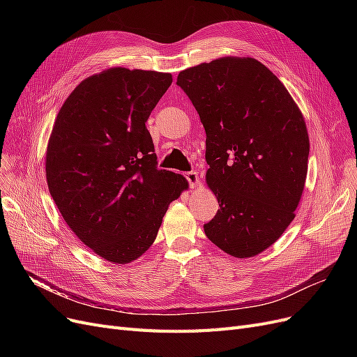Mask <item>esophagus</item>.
<instances>
[{
	"instance_id": "esophagus-1",
	"label": "esophagus",
	"mask_w": 357,
	"mask_h": 357,
	"mask_svg": "<svg viewBox=\"0 0 357 357\" xmlns=\"http://www.w3.org/2000/svg\"><path fill=\"white\" fill-rule=\"evenodd\" d=\"M185 178H186V181L190 182V186H191V188H195V186L199 183V178H198V174H197L195 171L186 172V174H185Z\"/></svg>"
}]
</instances>
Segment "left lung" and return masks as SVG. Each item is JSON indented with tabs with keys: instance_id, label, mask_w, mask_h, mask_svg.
Returning <instances> with one entry per match:
<instances>
[{
	"instance_id": "left-lung-1",
	"label": "left lung",
	"mask_w": 357,
	"mask_h": 357,
	"mask_svg": "<svg viewBox=\"0 0 357 357\" xmlns=\"http://www.w3.org/2000/svg\"><path fill=\"white\" fill-rule=\"evenodd\" d=\"M176 84L205 128V181L218 199L204 231L234 257H252L284 234L301 199L310 139L301 109L264 63L214 59L179 72Z\"/></svg>"
}]
</instances>
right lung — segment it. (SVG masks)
Returning a JSON list of instances; mask_svg holds the SVG:
<instances>
[{
  "label": "right lung",
  "instance_id": "right-lung-1",
  "mask_svg": "<svg viewBox=\"0 0 357 357\" xmlns=\"http://www.w3.org/2000/svg\"><path fill=\"white\" fill-rule=\"evenodd\" d=\"M172 75L111 68L84 79L63 102L46 150L50 195L70 230L111 264L139 259L169 204L188 190L158 169L150 112Z\"/></svg>",
  "mask_w": 357,
  "mask_h": 357
}]
</instances>
